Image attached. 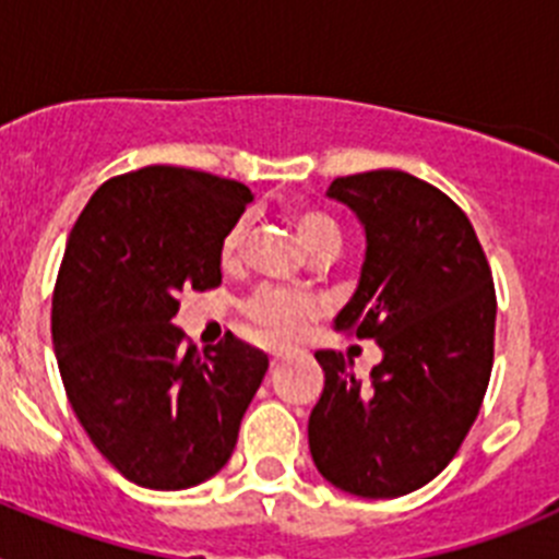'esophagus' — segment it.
<instances>
[{"mask_svg": "<svg viewBox=\"0 0 559 559\" xmlns=\"http://www.w3.org/2000/svg\"><path fill=\"white\" fill-rule=\"evenodd\" d=\"M285 355H290L288 347H274V349H271V364H280Z\"/></svg>", "mask_w": 559, "mask_h": 559, "instance_id": "obj_1", "label": "esophagus"}]
</instances>
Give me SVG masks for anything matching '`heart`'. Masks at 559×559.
<instances>
[{
    "instance_id": "heart-1",
    "label": "heart",
    "mask_w": 559,
    "mask_h": 559,
    "mask_svg": "<svg viewBox=\"0 0 559 559\" xmlns=\"http://www.w3.org/2000/svg\"><path fill=\"white\" fill-rule=\"evenodd\" d=\"M290 224H294L305 249L313 257L338 254L341 229L330 215L310 210V206H296V210H290ZM240 246H243V224L231 226L224 235V240H221V265L224 269H231L240 260ZM243 313L251 322V328L263 338L285 341L296 335V330L302 328L305 319L316 313V299L305 294V290L263 285V288H257L246 299Z\"/></svg>"
}]
</instances>
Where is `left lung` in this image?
Masks as SVG:
<instances>
[{"mask_svg": "<svg viewBox=\"0 0 559 559\" xmlns=\"http://www.w3.org/2000/svg\"><path fill=\"white\" fill-rule=\"evenodd\" d=\"M330 199L367 229V260L335 330L374 338L383 360L360 386L319 349L324 392L310 412L313 462L338 490L397 498L437 478L481 408L496 347V285L456 201L403 170L341 176Z\"/></svg>", "mask_w": 559, "mask_h": 559, "instance_id": "1", "label": "left lung"}]
</instances>
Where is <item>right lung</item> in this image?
Listing matches in <instances>:
<instances>
[{"instance_id":"add662e5","label":"right lung","mask_w":559,"mask_h":559,"mask_svg":"<svg viewBox=\"0 0 559 559\" xmlns=\"http://www.w3.org/2000/svg\"><path fill=\"white\" fill-rule=\"evenodd\" d=\"M251 190L204 170L114 176L69 231L52 344L97 451L151 490H187L229 462L269 355L226 333L204 355L173 324L185 290L221 285V240Z\"/></svg>"}]
</instances>
